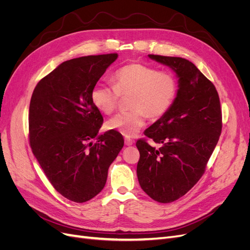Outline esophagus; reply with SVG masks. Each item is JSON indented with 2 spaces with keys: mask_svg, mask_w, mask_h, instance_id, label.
Masks as SVG:
<instances>
[{
  "mask_svg": "<svg viewBox=\"0 0 250 250\" xmlns=\"http://www.w3.org/2000/svg\"><path fill=\"white\" fill-rule=\"evenodd\" d=\"M133 143H134V141L132 139H130V138H125V144L126 146H131V145H133Z\"/></svg>",
  "mask_w": 250,
  "mask_h": 250,
  "instance_id": "obj_1",
  "label": "esophagus"
}]
</instances>
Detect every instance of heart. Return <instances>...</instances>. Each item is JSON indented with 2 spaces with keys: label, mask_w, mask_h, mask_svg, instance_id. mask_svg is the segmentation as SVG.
<instances>
[{
  "label": "heart",
  "mask_w": 250,
  "mask_h": 250,
  "mask_svg": "<svg viewBox=\"0 0 250 250\" xmlns=\"http://www.w3.org/2000/svg\"><path fill=\"white\" fill-rule=\"evenodd\" d=\"M113 85L97 83L91 89V102L103 113L110 114L119 104L120 97L130 95L132 110L109 119L106 126L125 137H133L146 123L163 117L172 108L178 95V80L168 71L142 62L127 63L112 77Z\"/></svg>",
  "instance_id": "heart-1"
}]
</instances>
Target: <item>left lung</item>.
Wrapping results in <instances>:
<instances>
[{
  "mask_svg": "<svg viewBox=\"0 0 250 250\" xmlns=\"http://www.w3.org/2000/svg\"><path fill=\"white\" fill-rule=\"evenodd\" d=\"M169 66L178 77L179 89L172 108L145 130L136 143L140 152L137 176L141 188L160 203L178 200L203 176L218 142L223 117L217 90L191 62L148 54Z\"/></svg>",
  "mask_w": 250,
  "mask_h": 250,
  "instance_id": "1",
  "label": "left lung"
}]
</instances>
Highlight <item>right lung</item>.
<instances>
[{
	"instance_id": "right-lung-1",
	"label": "right lung",
	"mask_w": 250,
	"mask_h": 250,
	"mask_svg": "<svg viewBox=\"0 0 250 250\" xmlns=\"http://www.w3.org/2000/svg\"><path fill=\"white\" fill-rule=\"evenodd\" d=\"M117 57L87 55L63 62L38 82L31 98L32 151L52 187L73 202H87L104 188L110 165L124 147L122 134L111 130L98 135L103 116L90 98Z\"/></svg>"
}]
</instances>
